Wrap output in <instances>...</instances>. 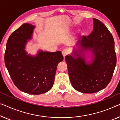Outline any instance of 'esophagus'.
Segmentation results:
<instances>
[{
  "label": "esophagus",
  "mask_w": 120,
  "mask_h": 120,
  "mask_svg": "<svg viewBox=\"0 0 120 120\" xmlns=\"http://www.w3.org/2000/svg\"><path fill=\"white\" fill-rule=\"evenodd\" d=\"M62 55H63L64 58H65L66 55L68 54V50H67V49H64L62 52Z\"/></svg>",
  "instance_id": "1"
}]
</instances>
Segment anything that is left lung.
<instances>
[{
	"instance_id": "1",
	"label": "left lung",
	"mask_w": 120,
	"mask_h": 120,
	"mask_svg": "<svg viewBox=\"0 0 120 120\" xmlns=\"http://www.w3.org/2000/svg\"><path fill=\"white\" fill-rule=\"evenodd\" d=\"M94 27L88 36L82 37L73 53L65 57L73 88L83 93L104 89L111 80L116 64L114 40L107 27L93 18ZM91 59L88 61L87 59Z\"/></svg>"
}]
</instances>
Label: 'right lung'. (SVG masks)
<instances>
[{
    "instance_id": "1",
    "label": "right lung",
    "mask_w": 120,
    "mask_h": 120,
    "mask_svg": "<svg viewBox=\"0 0 120 120\" xmlns=\"http://www.w3.org/2000/svg\"><path fill=\"white\" fill-rule=\"evenodd\" d=\"M35 26L25 23L8 38L5 53V64L12 81L19 90L38 95L52 88L57 66L64 57L61 51L49 52L39 50L35 55L26 51L32 39Z\"/></svg>"
}]
</instances>
